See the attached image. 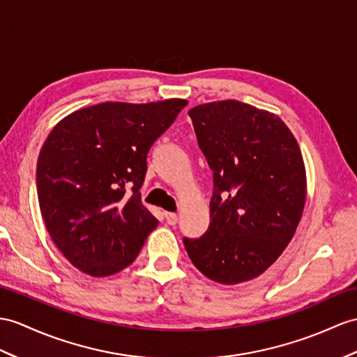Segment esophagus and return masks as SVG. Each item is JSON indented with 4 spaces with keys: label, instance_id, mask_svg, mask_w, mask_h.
I'll list each match as a JSON object with an SVG mask.
<instances>
[{
    "label": "esophagus",
    "instance_id": "34e87169",
    "mask_svg": "<svg viewBox=\"0 0 357 357\" xmlns=\"http://www.w3.org/2000/svg\"><path fill=\"white\" fill-rule=\"evenodd\" d=\"M165 220H167V222L169 225H174V224H177L178 216L176 213H172V212H165Z\"/></svg>",
    "mask_w": 357,
    "mask_h": 357
}]
</instances>
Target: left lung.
I'll list each match as a JSON object with an SVG mask.
<instances>
[{"instance_id":"obj_1","label":"left lung","mask_w":357,"mask_h":357,"mask_svg":"<svg viewBox=\"0 0 357 357\" xmlns=\"http://www.w3.org/2000/svg\"><path fill=\"white\" fill-rule=\"evenodd\" d=\"M199 150L213 172L211 224L183 238L192 264L224 284L247 282L275 262L306 202V171L291 130L236 100L190 109Z\"/></svg>"}]
</instances>
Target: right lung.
Here are the masks:
<instances>
[{"label":"right lung","instance_id":"1","mask_svg":"<svg viewBox=\"0 0 357 357\" xmlns=\"http://www.w3.org/2000/svg\"><path fill=\"white\" fill-rule=\"evenodd\" d=\"M185 106L177 98L101 102L68 115L48 135L36 168L40 213L56 247L80 271H121L158 227L139 189L150 149Z\"/></svg>","mask_w":357,"mask_h":357}]
</instances>
